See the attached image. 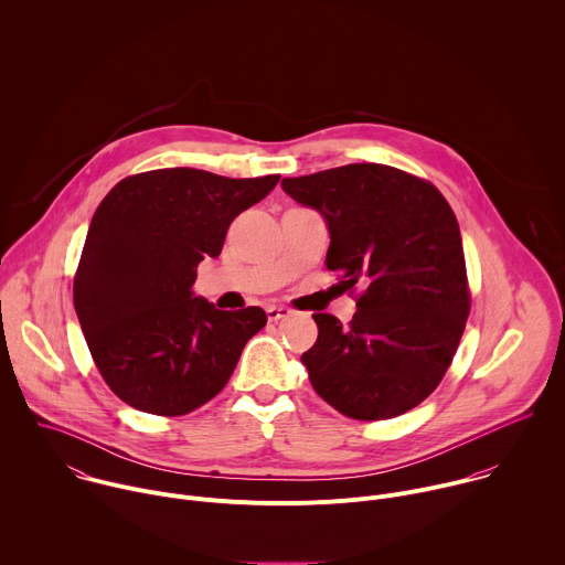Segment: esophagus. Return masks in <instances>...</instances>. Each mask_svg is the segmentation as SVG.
Instances as JSON below:
<instances>
[{
	"mask_svg": "<svg viewBox=\"0 0 565 565\" xmlns=\"http://www.w3.org/2000/svg\"><path fill=\"white\" fill-rule=\"evenodd\" d=\"M266 315H268V321H279V319H286L290 315V308H286V306H268Z\"/></svg>",
	"mask_w": 565,
	"mask_h": 565,
	"instance_id": "34e87169",
	"label": "esophagus"
}]
</instances>
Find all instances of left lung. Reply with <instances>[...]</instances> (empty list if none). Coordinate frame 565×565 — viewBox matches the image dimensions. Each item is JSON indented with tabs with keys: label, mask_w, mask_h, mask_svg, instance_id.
I'll return each instance as SVG.
<instances>
[{
	"label": "left lung",
	"mask_w": 565,
	"mask_h": 565,
	"mask_svg": "<svg viewBox=\"0 0 565 565\" xmlns=\"http://www.w3.org/2000/svg\"><path fill=\"white\" fill-rule=\"evenodd\" d=\"M328 224L326 268L359 284L343 326L317 312L319 337L301 354L317 395L359 422L393 419L444 380L470 312L461 233L437 188L384 163H348L281 179Z\"/></svg>",
	"instance_id": "1"
}]
</instances>
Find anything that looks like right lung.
<instances>
[{
	"instance_id": "obj_1",
	"label": "right lung",
	"mask_w": 565,
	"mask_h": 565,
	"mask_svg": "<svg viewBox=\"0 0 565 565\" xmlns=\"http://www.w3.org/2000/svg\"><path fill=\"white\" fill-rule=\"evenodd\" d=\"M281 174L231 179L161 168L121 179L97 206L73 284L88 350L128 406L179 417L228 384L262 308L217 310L195 297L204 257H220L233 220Z\"/></svg>"
}]
</instances>
